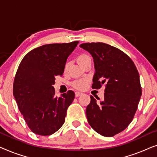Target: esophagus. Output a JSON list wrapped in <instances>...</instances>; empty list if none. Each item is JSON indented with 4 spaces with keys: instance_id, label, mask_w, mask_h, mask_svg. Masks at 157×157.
I'll use <instances>...</instances> for the list:
<instances>
[{
    "instance_id": "34e87169",
    "label": "esophagus",
    "mask_w": 157,
    "mask_h": 157,
    "mask_svg": "<svg viewBox=\"0 0 157 157\" xmlns=\"http://www.w3.org/2000/svg\"><path fill=\"white\" fill-rule=\"evenodd\" d=\"M81 95H83V94L81 93V92L76 91V93H75V96H76V97H78V96H80Z\"/></svg>"
}]
</instances>
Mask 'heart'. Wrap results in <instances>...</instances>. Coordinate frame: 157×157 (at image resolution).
Masks as SVG:
<instances>
[{
    "instance_id": "b5f03b06",
    "label": "heart",
    "mask_w": 157,
    "mask_h": 157,
    "mask_svg": "<svg viewBox=\"0 0 157 157\" xmlns=\"http://www.w3.org/2000/svg\"><path fill=\"white\" fill-rule=\"evenodd\" d=\"M89 59H91V57L87 54H81L77 57V61H78V63L80 64L81 66H82L86 61ZM67 66H68V64H66V68H67ZM87 84H88V80H86V79H81V80L75 81V82H74V83H73V85H74V87H76V89H81V90L84 89L86 87Z\"/></svg>"
}]
</instances>
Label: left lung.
<instances>
[{"instance_id": "obj_1", "label": "left lung", "mask_w": 157, "mask_h": 157, "mask_svg": "<svg viewBox=\"0 0 157 157\" xmlns=\"http://www.w3.org/2000/svg\"><path fill=\"white\" fill-rule=\"evenodd\" d=\"M79 46L94 59L96 72L92 88L106 84L102 101L97 102L91 96L86 109L88 122L99 134L113 136L129 125L136 113L141 96L139 72L126 53L110 45L98 42Z\"/></svg>"}]
</instances>
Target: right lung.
<instances>
[{"label": "right lung", "mask_w": 157, "mask_h": 157, "mask_svg": "<svg viewBox=\"0 0 157 157\" xmlns=\"http://www.w3.org/2000/svg\"><path fill=\"white\" fill-rule=\"evenodd\" d=\"M78 41L46 44L25 56L17 70L13 96L27 125L34 134L48 136L65 121L73 91L55 96V77L63 75L66 60Z\"/></svg>", "instance_id": "add662e5"}]
</instances>
